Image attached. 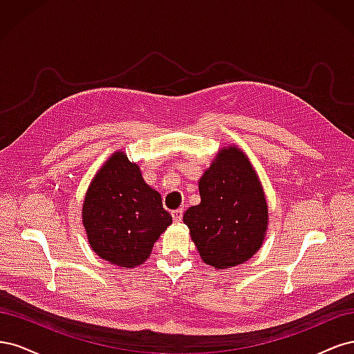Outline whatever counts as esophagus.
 <instances>
[{
  "label": "esophagus",
  "mask_w": 354,
  "mask_h": 354,
  "mask_svg": "<svg viewBox=\"0 0 354 354\" xmlns=\"http://www.w3.org/2000/svg\"><path fill=\"white\" fill-rule=\"evenodd\" d=\"M171 214H173V220H174L176 223H180L181 220H183V209H181V208L174 209Z\"/></svg>",
  "instance_id": "obj_1"
}]
</instances>
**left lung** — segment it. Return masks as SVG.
I'll return each instance as SVG.
<instances>
[{
	"mask_svg": "<svg viewBox=\"0 0 354 354\" xmlns=\"http://www.w3.org/2000/svg\"><path fill=\"white\" fill-rule=\"evenodd\" d=\"M199 205L183 216L201 259L217 269L242 264L259 251L267 203L255 171L238 147L220 151L199 180Z\"/></svg>",
	"mask_w": 354,
	"mask_h": 354,
	"instance_id": "obj_1",
	"label": "left lung"
}]
</instances>
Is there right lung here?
Masks as SVG:
<instances>
[{
	"mask_svg": "<svg viewBox=\"0 0 354 354\" xmlns=\"http://www.w3.org/2000/svg\"><path fill=\"white\" fill-rule=\"evenodd\" d=\"M82 221L94 252L112 264L134 267L151 255L173 217L138 167L116 152L91 181Z\"/></svg>",
	"mask_w": 354,
	"mask_h": 354,
	"instance_id": "add662e5",
	"label": "right lung"
}]
</instances>
